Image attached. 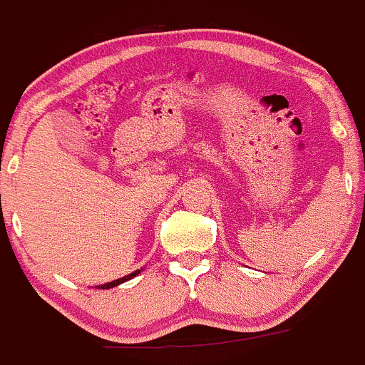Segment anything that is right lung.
Returning <instances> with one entry per match:
<instances>
[{
  "label": "right lung",
  "instance_id": "add662e5",
  "mask_svg": "<svg viewBox=\"0 0 365 365\" xmlns=\"http://www.w3.org/2000/svg\"><path fill=\"white\" fill-rule=\"evenodd\" d=\"M139 272H140V271H135V272H132V274H128V277H125V278H119V280H114V282H110V284H105V285H101L100 289H112V287H115V285L123 284V282L130 280V278H133V277H135V274H139Z\"/></svg>",
  "mask_w": 365,
  "mask_h": 365
}]
</instances>
